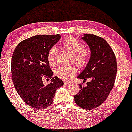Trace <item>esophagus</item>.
<instances>
[{"label": "esophagus", "mask_w": 132, "mask_h": 132, "mask_svg": "<svg viewBox=\"0 0 132 132\" xmlns=\"http://www.w3.org/2000/svg\"><path fill=\"white\" fill-rule=\"evenodd\" d=\"M64 83L65 84H66V85H68V84H70V82H69V81H64Z\"/></svg>", "instance_id": "obj_1"}]
</instances>
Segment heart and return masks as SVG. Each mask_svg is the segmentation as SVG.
Masks as SVG:
<instances>
[{
    "label": "heart",
    "instance_id": "1",
    "mask_svg": "<svg viewBox=\"0 0 132 132\" xmlns=\"http://www.w3.org/2000/svg\"><path fill=\"white\" fill-rule=\"evenodd\" d=\"M62 46L68 52L72 54L73 61L75 62L79 67L83 68L86 66L89 60L90 52L88 48L84 47L81 42L75 38H68L62 43ZM57 52L58 50L56 48L52 47L47 53V60L52 66L56 64ZM77 71L75 66H61L56 69L55 74L59 78L68 80L74 77Z\"/></svg>",
    "mask_w": 132,
    "mask_h": 132
}]
</instances>
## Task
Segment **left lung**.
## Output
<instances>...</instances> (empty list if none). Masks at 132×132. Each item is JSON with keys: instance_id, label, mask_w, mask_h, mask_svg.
<instances>
[{"instance_id": "obj_1", "label": "left lung", "mask_w": 132, "mask_h": 132, "mask_svg": "<svg viewBox=\"0 0 132 132\" xmlns=\"http://www.w3.org/2000/svg\"><path fill=\"white\" fill-rule=\"evenodd\" d=\"M91 50V56L85 69L78 78L84 82L89 79L86 86L79 85L80 90L74 95V101L79 107L91 110L101 105L113 88L117 67L113 50L102 37L86 34L82 38Z\"/></svg>"}]
</instances>
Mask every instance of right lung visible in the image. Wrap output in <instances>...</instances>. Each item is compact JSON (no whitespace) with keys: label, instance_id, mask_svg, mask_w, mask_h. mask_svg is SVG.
<instances>
[{"label":"right lung","instance_id":"add662e5","mask_svg":"<svg viewBox=\"0 0 132 132\" xmlns=\"http://www.w3.org/2000/svg\"><path fill=\"white\" fill-rule=\"evenodd\" d=\"M60 37L59 34L32 36L19 43L13 53V83L23 101L32 108L41 110L48 107L57 88L64 84L57 77H52L53 73L47 58L48 50ZM43 77L52 81L45 86Z\"/></svg>","mask_w":132,"mask_h":132}]
</instances>
